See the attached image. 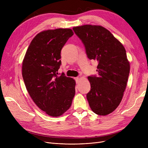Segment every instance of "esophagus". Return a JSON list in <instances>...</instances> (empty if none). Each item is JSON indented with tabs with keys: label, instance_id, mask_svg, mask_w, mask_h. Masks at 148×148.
<instances>
[{
	"label": "esophagus",
	"instance_id": "1",
	"mask_svg": "<svg viewBox=\"0 0 148 148\" xmlns=\"http://www.w3.org/2000/svg\"><path fill=\"white\" fill-rule=\"evenodd\" d=\"M74 79H75V80L77 83H79V77H75Z\"/></svg>",
	"mask_w": 148,
	"mask_h": 148
}]
</instances>
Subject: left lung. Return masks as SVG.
I'll return each mask as SVG.
<instances>
[{"mask_svg": "<svg viewBox=\"0 0 148 148\" xmlns=\"http://www.w3.org/2000/svg\"><path fill=\"white\" fill-rule=\"evenodd\" d=\"M73 29L84 44L88 58L98 62V75L88 77L89 106L98 115L110 114L119 105L126 88L130 69L126 50L110 31L101 26L88 25Z\"/></svg>", "mask_w": 148, "mask_h": 148, "instance_id": "1", "label": "left lung"}]
</instances>
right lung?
<instances>
[{"mask_svg": "<svg viewBox=\"0 0 148 148\" xmlns=\"http://www.w3.org/2000/svg\"><path fill=\"white\" fill-rule=\"evenodd\" d=\"M73 34L71 29L42 31L31 41L23 61L22 75L30 97L53 117L68 110L75 95V80L58 73L61 50Z\"/></svg>", "mask_w": 148, "mask_h": 148, "instance_id": "right-lung-1", "label": "right lung"}]
</instances>
